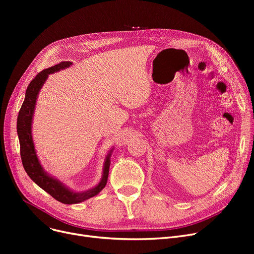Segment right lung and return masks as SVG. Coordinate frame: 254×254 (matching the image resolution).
<instances>
[{
  "instance_id": "add662e5",
  "label": "right lung",
  "mask_w": 254,
  "mask_h": 254,
  "mask_svg": "<svg viewBox=\"0 0 254 254\" xmlns=\"http://www.w3.org/2000/svg\"><path fill=\"white\" fill-rule=\"evenodd\" d=\"M70 65H72L71 62H63L59 64L51 66V68L40 72L32 80L28 88H26L25 98L17 117V135L20 144V156L26 174L43 190L48 192L52 197H55L57 201L66 205L78 204L86 201V199L97 195L105 188L109 175V167L111 163L110 157L114 149V147H112L108 154L106 155L103 167V174L100 182L95 188L80 192L70 190L63 182L53 176H50L43 169L41 163H40L32 136V123L38 95L44 85L49 74L69 68Z\"/></svg>"
}]
</instances>
